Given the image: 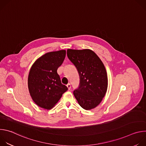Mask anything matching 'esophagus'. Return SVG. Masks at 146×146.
<instances>
[{
  "label": "esophagus",
  "instance_id": "obj_1",
  "mask_svg": "<svg viewBox=\"0 0 146 146\" xmlns=\"http://www.w3.org/2000/svg\"><path fill=\"white\" fill-rule=\"evenodd\" d=\"M66 86H67V87H68V90H70V88H71V85H70V84H68L67 85H66Z\"/></svg>",
  "mask_w": 146,
  "mask_h": 146
}]
</instances>
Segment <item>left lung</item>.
Segmentation results:
<instances>
[{
    "label": "left lung",
    "instance_id": "8db88e82",
    "mask_svg": "<svg viewBox=\"0 0 146 146\" xmlns=\"http://www.w3.org/2000/svg\"><path fill=\"white\" fill-rule=\"evenodd\" d=\"M67 55L80 76L79 87L73 91L75 98L84 109H94L102 102L108 89L105 66L98 56L89 49H68Z\"/></svg>",
    "mask_w": 146,
    "mask_h": 146
}]
</instances>
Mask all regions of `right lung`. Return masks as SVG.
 Wrapping results in <instances>:
<instances>
[{
    "mask_svg": "<svg viewBox=\"0 0 146 146\" xmlns=\"http://www.w3.org/2000/svg\"><path fill=\"white\" fill-rule=\"evenodd\" d=\"M65 56L64 50L47 52L38 58L32 66L28 79V89L38 106L51 109L68 90L62 84L57 73Z\"/></svg>",
    "mask_w": 146,
    "mask_h": 146,
    "instance_id": "1",
    "label": "right lung"
}]
</instances>
